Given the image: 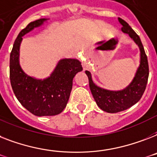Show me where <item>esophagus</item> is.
<instances>
[{
  "instance_id": "34e87169",
  "label": "esophagus",
  "mask_w": 157,
  "mask_h": 157,
  "mask_svg": "<svg viewBox=\"0 0 157 157\" xmlns=\"http://www.w3.org/2000/svg\"><path fill=\"white\" fill-rule=\"evenodd\" d=\"M82 65H83V67L85 68V62H82Z\"/></svg>"
}]
</instances>
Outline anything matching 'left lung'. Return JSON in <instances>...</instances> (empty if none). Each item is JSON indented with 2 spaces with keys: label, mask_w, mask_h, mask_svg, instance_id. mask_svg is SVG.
<instances>
[{
  "label": "left lung",
  "mask_w": 157,
  "mask_h": 157,
  "mask_svg": "<svg viewBox=\"0 0 157 157\" xmlns=\"http://www.w3.org/2000/svg\"><path fill=\"white\" fill-rule=\"evenodd\" d=\"M118 21L123 25L121 28L122 31L129 35L130 38L138 46L140 52V64L132 81L123 90H109L98 86L93 81L90 71H85L89 78L90 90L97 105L104 111L112 114L127 109L140 100L146 89L149 75L147 58L140 37L124 20L118 17Z\"/></svg>",
  "instance_id": "1"
}]
</instances>
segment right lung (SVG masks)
Listing matches in <instances>:
<instances>
[{
	"instance_id": "right-lung-1",
	"label": "right lung",
	"mask_w": 157,
	"mask_h": 157,
	"mask_svg": "<svg viewBox=\"0 0 157 157\" xmlns=\"http://www.w3.org/2000/svg\"><path fill=\"white\" fill-rule=\"evenodd\" d=\"M49 18H41L28 24L21 30L10 53V76L11 86L19 102L36 116L60 114L67 105L72 88V81L82 71L76 59H61L49 76L35 78L26 74L20 65V46L22 37L43 25Z\"/></svg>"
}]
</instances>
